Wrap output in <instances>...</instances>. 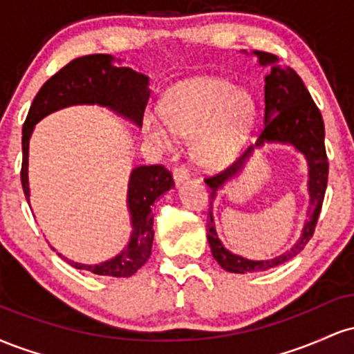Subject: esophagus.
<instances>
[{
	"mask_svg": "<svg viewBox=\"0 0 354 354\" xmlns=\"http://www.w3.org/2000/svg\"><path fill=\"white\" fill-rule=\"evenodd\" d=\"M173 180L176 185H181V183L189 180V171L185 168V166H176L173 171Z\"/></svg>",
	"mask_w": 354,
	"mask_h": 354,
	"instance_id": "1",
	"label": "esophagus"
}]
</instances>
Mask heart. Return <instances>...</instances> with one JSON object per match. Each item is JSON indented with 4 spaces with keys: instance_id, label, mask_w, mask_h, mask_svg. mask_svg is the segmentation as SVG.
Listing matches in <instances>:
<instances>
[{
    "instance_id": "1",
    "label": "heart",
    "mask_w": 354,
    "mask_h": 354,
    "mask_svg": "<svg viewBox=\"0 0 354 354\" xmlns=\"http://www.w3.org/2000/svg\"><path fill=\"white\" fill-rule=\"evenodd\" d=\"M161 118L145 115L143 135L158 148H168L173 136L191 137V154L206 168L231 163L250 136L256 101L250 91L228 80L196 76L183 80L165 93Z\"/></svg>"
}]
</instances>
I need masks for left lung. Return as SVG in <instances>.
Masks as SVG:
<instances>
[{
    "instance_id": "left-lung-1",
    "label": "left lung",
    "mask_w": 354,
    "mask_h": 354,
    "mask_svg": "<svg viewBox=\"0 0 354 354\" xmlns=\"http://www.w3.org/2000/svg\"><path fill=\"white\" fill-rule=\"evenodd\" d=\"M258 56V63L261 66L271 64L270 75L265 78V124H263L259 138L254 146H250L241 158L230 166L225 171L213 174L205 180L209 186V219L206 223L208 231V243L211 254L216 259L218 265L230 273H258L266 271L283 263L290 261L296 254L301 253L303 248L313 238L321 206H323L324 191L328 185V156L324 148V123L318 106L313 101L310 91L304 86L303 80L296 75L291 68L279 66L278 58L271 53L254 51ZM265 142H281L291 144L307 158L308 163V190L310 191V208L308 209V219L304 227V233L295 247L285 252L283 255L273 260H263V262H253L242 257L231 254L226 250L221 240L217 238L212 219V200L219 187L226 180L244 167V163L250 156L256 145Z\"/></svg>"
}]
</instances>
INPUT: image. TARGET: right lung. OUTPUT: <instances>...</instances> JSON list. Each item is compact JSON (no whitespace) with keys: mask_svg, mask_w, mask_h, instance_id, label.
<instances>
[{"mask_svg":"<svg viewBox=\"0 0 354 354\" xmlns=\"http://www.w3.org/2000/svg\"><path fill=\"white\" fill-rule=\"evenodd\" d=\"M109 55H88L70 61L53 75L35 96L23 124L21 185L30 201L28 183V151L35 124L44 116L73 104H100L118 113L136 126L143 124L149 100V80L131 68L115 66ZM174 186L173 176L163 165L136 166L128 183V209L131 216V238L121 253L100 265H81L64 258L76 270H86L100 276L128 278L148 261L153 246L151 206L161 194Z\"/></svg>","mask_w":354,"mask_h":354,"instance_id":"1","label":"right lung"}]
</instances>
